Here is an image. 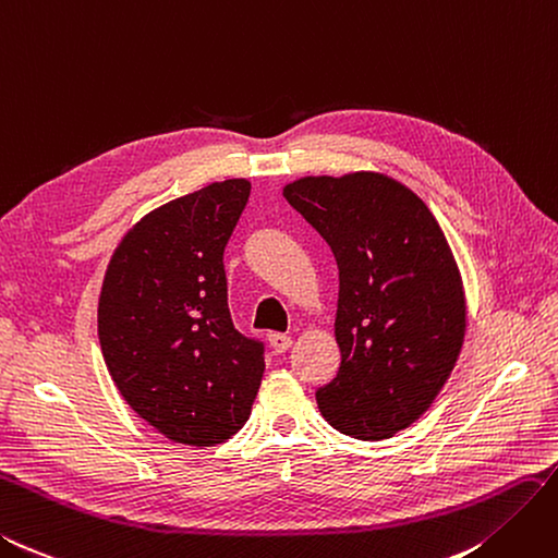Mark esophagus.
Instances as JSON below:
<instances>
[{"instance_id": "obj_1", "label": "esophagus", "mask_w": 558, "mask_h": 558, "mask_svg": "<svg viewBox=\"0 0 558 558\" xmlns=\"http://www.w3.org/2000/svg\"><path fill=\"white\" fill-rule=\"evenodd\" d=\"M267 340H269V344H272L275 352H286L293 344V338L286 336V333H269Z\"/></svg>"}]
</instances>
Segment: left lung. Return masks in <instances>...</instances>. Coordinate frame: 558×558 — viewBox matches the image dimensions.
<instances>
[{"label": "left lung", "mask_w": 558, "mask_h": 558, "mask_svg": "<svg viewBox=\"0 0 558 558\" xmlns=\"http://www.w3.org/2000/svg\"><path fill=\"white\" fill-rule=\"evenodd\" d=\"M283 197L336 255L340 371L316 391L322 415L364 441L429 411L466 333L460 267L427 204L378 171L305 175Z\"/></svg>", "instance_id": "1"}]
</instances>
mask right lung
I'll return each mask as SVG.
<instances>
[{
  "instance_id": "add662e5",
  "label": "right lung",
  "mask_w": 558,
  "mask_h": 558,
  "mask_svg": "<svg viewBox=\"0 0 558 558\" xmlns=\"http://www.w3.org/2000/svg\"><path fill=\"white\" fill-rule=\"evenodd\" d=\"M251 183L230 178L149 210L117 244L98 340L119 395L173 444L242 429L265 373L263 344L232 324L222 253Z\"/></svg>"
}]
</instances>
